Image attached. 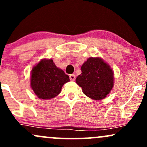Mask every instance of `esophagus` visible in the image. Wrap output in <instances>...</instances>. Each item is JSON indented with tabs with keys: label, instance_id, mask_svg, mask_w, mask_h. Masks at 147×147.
I'll list each match as a JSON object with an SVG mask.
<instances>
[{
	"label": "esophagus",
	"instance_id": "1",
	"mask_svg": "<svg viewBox=\"0 0 147 147\" xmlns=\"http://www.w3.org/2000/svg\"><path fill=\"white\" fill-rule=\"evenodd\" d=\"M69 77H70V80L75 81L76 76H75V75H74V74H72V75H70V76H69Z\"/></svg>",
	"mask_w": 147,
	"mask_h": 147
}]
</instances>
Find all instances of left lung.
<instances>
[{
  "label": "left lung",
  "instance_id": "8db88e82",
  "mask_svg": "<svg viewBox=\"0 0 147 147\" xmlns=\"http://www.w3.org/2000/svg\"><path fill=\"white\" fill-rule=\"evenodd\" d=\"M82 74L76 83L86 95L95 100L105 98L113 88L114 74L110 65L100 57H90L82 65Z\"/></svg>",
  "mask_w": 147,
  "mask_h": 147
}]
</instances>
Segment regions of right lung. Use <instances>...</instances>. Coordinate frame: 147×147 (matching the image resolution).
I'll return each mask as SVG.
<instances>
[{"instance_id": "add662e5", "label": "right lung", "mask_w": 147, "mask_h": 147, "mask_svg": "<svg viewBox=\"0 0 147 147\" xmlns=\"http://www.w3.org/2000/svg\"><path fill=\"white\" fill-rule=\"evenodd\" d=\"M30 86L39 99H50L61 92L64 84L70 82L69 76L57 68L52 59H43L33 67Z\"/></svg>"}]
</instances>
